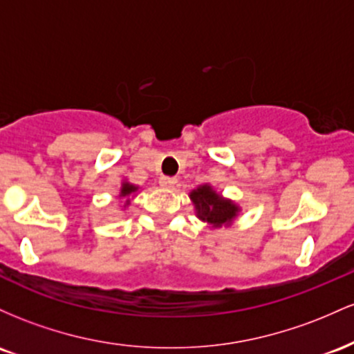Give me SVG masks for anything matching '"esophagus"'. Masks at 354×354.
Returning <instances> with one entry per match:
<instances>
[{
	"label": "esophagus",
	"instance_id": "1",
	"mask_svg": "<svg viewBox=\"0 0 354 354\" xmlns=\"http://www.w3.org/2000/svg\"><path fill=\"white\" fill-rule=\"evenodd\" d=\"M158 184H160L164 189H172L174 185L177 184V178H174V177H160Z\"/></svg>",
	"mask_w": 354,
	"mask_h": 354
}]
</instances>
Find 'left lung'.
<instances>
[{"instance_id": "8db88e82", "label": "left lung", "mask_w": 354, "mask_h": 354, "mask_svg": "<svg viewBox=\"0 0 354 354\" xmlns=\"http://www.w3.org/2000/svg\"><path fill=\"white\" fill-rule=\"evenodd\" d=\"M190 201L196 205V214L201 221L207 222L212 227L227 225L239 214V205L229 198L221 197L209 184L198 185L190 192Z\"/></svg>"}]
</instances>
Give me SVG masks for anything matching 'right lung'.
<instances>
[{
    "label": "right lung",
    "instance_id": "1",
    "mask_svg": "<svg viewBox=\"0 0 354 354\" xmlns=\"http://www.w3.org/2000/svg\"><path fill=\"white\" fill-rule=\"evenodd\" d=\"M138 190L137 185L130 184V182H122V189H120V197H129L132 196V194H135ZM129 198H127V204H129Z\"/></svg>",
    "mask_w": 354,
    "mask_h": 354
}]
</instances>
